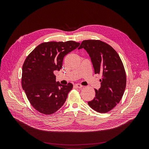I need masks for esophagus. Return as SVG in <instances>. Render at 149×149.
<instances>
[{"label": "esophagus", "mask_w": 149, "mask_h": 149, "mask_svg": "<svg viewBox=\"0 0 149 149\" xmlns=\"http://www.w3.org/2000/svg\"><path fill=\"white\" fill-rule=\"evenodd\" d=\"M74 87H75L76 88H81L83 87V86H82V85H81V84H75Z\"/></svg>", "instance_id": "1"}]
</instances>
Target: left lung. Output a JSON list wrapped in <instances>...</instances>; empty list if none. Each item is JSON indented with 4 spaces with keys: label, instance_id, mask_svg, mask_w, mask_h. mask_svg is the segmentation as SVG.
<instances>
[{
    "label": "left lung",
    "instance_id": "left-lung-1",
    "mask_svg": "<svg viewBox=\"0 0 149 149\" xmlns=\"http://www.w3.org/2000/svg\"><path fill=\"white\" fill-rule=\"evenodd\" d=\"M89 54L95 74H101V87L95 90V97L88 102L94 110L105 113L120 101L126 86V74L117 52L109 44L100 40H85L78 49Z\"/></svg>",
    "mask_w": 149,
    "mask_h": 149
}]
</instances>
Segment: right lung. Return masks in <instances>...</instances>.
Listing matches in <instances>:
<instances>
[{"instance_id": "obj_1", "label": "right lung", "mask_w": 149, "mask_h": 149, "mask_svg": "<svg viewBox=\"0 0 149 149\" xmlns=\"http://www.w3.org/2000/svg\"><path fill=\"white\" fill-rule=\"evenodd\" d=\"M79 42H48L37 46L27 56L22 67V86L33 107L49 115L65 103L73 85L56 81L55 71H59L64 56L78 48Z\"/></svg>"}]
</instances>
